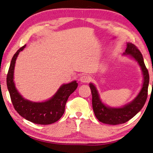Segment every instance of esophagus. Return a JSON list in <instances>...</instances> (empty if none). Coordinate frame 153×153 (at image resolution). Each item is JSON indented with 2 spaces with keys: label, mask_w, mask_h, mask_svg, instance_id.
<instances>
[{
  "label": "esophagus",
  "mask_w": 153,
  "mask_h": 153,
  "mask_svg": "<svg viewBox=\"0 0 153 153\" xmlns=\"http://www.w3.org/2000/svg\"><path fill=\"white\" fill-rule=\"evenodd\" d=\"M79 81L82 82V83H88L90 81V77L88 76H82L81 77H80Z\"/></svg>",
  "instance_id": "34e87169"
}]
</instances>
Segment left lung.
<instances>
[{
	"label": "left lung",
	"instance_id": "left-lung-1",
	"mask_svg": "<svg viewBox=\"0 0 153 153\" xmlns=\"http://www.w3.org/2000/svg\"><path fill=\"white\" fill-rule=\"evenodd\" d=\"M125 55H130L138 61L143 72L144 83L140 92L135 99L129 104L124 106L122 108H111L106 107L101 102L99 95L92 84H90L92 97V108L94 115L100 122L118 125L124 123L133 118L142 107H144L148 97V88L149 84V71L145 65L143 56L139 49L131 43H128Z\"/></svg>",
	"mask_w": 153,
	"mask_h": 153
}]
</instances>
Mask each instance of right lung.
<instances>
[{
  "mask_svg": "<svg viewBox=\"0 0 153 153\" xmlns=\"http://www.w3.org/2000/svg\"><path fill=\"white\" fill-rule=\"evenodd\" d=\"M25 45L18 50L11 59L7 76V88L15 109L25 120L41 125H48L57 121L65 112L67 99L77 87V83L74 81L64 84L56 92L53 97L48 101L33 102L23 98L15 88L13 82L14 67L17 56L20 51L24 50Z\"/></svg>",
  "mask_w": 153,
  "mask_h": 153,
  "instance_id": "right-lung-1",
  "label": "right lung"
}]
</instances>
